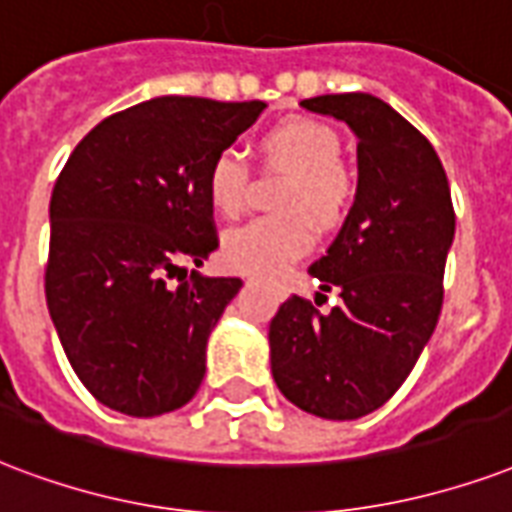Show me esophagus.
Segmentation results:
<instances>
[{
  "label": "esophagus",
  "mask_w": 512,
  "mask_h": 512,
  "mask_svg": "<svg viewBox=\"0 0 512 512\" xmlns=\"http://www.w3.org/2000/svg\"><path fill=\"white\" fill-rule=\"evenodd\" d=\"M247 282H252V276H247Z\"/></svg>",
  "instance_id": "esophagus-1"
}]
</instances>
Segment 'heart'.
Segmentation results:
<instances>
[{
    "mask_svg": "<svg viewBox=\"0 0 512 512\" xmlns=\"http://www.w3.org/2000/svg\"><path fill=\"white\" fill-rule=\"evenodd\" d=\"M265 161L292 171L279 217H260L239 225L222 239V260L241 273L284 271L314 244V226L333 228L351 201V179L343 171L341 136L327 123L292 117L260 139ZM209 204L225 217L241 212L247 198V166L233 150L217 152L206 171ZM312 220L308 221L307 217Z\"/></svg>",
    "mask_w": 512,
    "mask_h": 512,
    "instance_id": "obj_1",
    "label": "heart"
}]
</instances>
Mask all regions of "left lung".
<instances>
[{
	"instance_id": "8db88e82",
	"label": "left lung",
	"mask_w": 512,
	"mask_h": 512,
	"mask_svg": "<svg viewBox=\"0 0 512 512\" xmlns=\"http://www.w3.org/2000/svg\"><path fill=\"white\" fill-rule=\"evenodd\" d=\"M300 107L357 136V195L308 268L341 303L322 314L298 295L284 300L268 325L271 373L300 411L351 421L395 395L435 333L456 217L435 147L386 101L330 93Z\"/></svg>"
}]
</instances>
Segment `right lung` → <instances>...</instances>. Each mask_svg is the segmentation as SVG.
<instances>
[{
    "label": "right lung",
    "mask_w": 512,
    "mask_h": 512,
    "mask_svg": "<svg viewBox=\"0 0 512 512\" xmlns=\"http://www.w3.org/2000/svg\"><path fill=\"white\" fill-rule=\"evenodd\" d=\"M263 109L158 96L101 120L69 155L50 195L45 298L74 373L112 411L171 413L204 381L206 341L244 284L187 279L217 249L206 171Z\"/></svg>",
    "instance_id": "add662e5"
}]
</instances>
